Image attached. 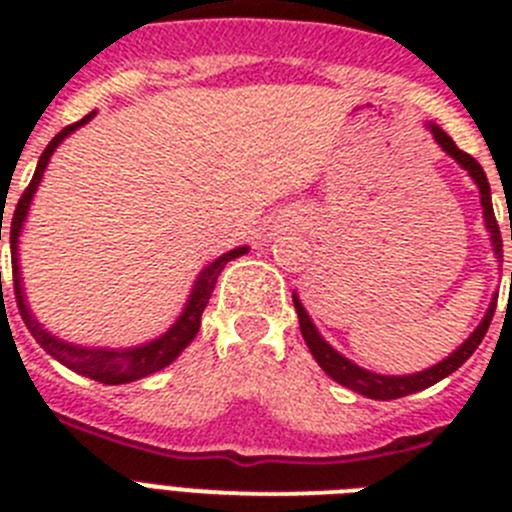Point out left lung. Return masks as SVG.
I'll list each match as a JSON object with an SVG mask.
<instances>
[{
    "label": "left lung",
    "mask_w": 512,
    "mask_h": 512,
    "mask_svg": "<svg viewBox=\"0 0 512 512\" xmlns=\"http://www.w3.org/2000/svg\"><path fill=\"white\" fill-rule=\"evenodd\" d=\"M431 133H433V138L438 140V146L449 153V156H454L456 161H459V164L464 166L469 174H472L474 182H477L479 197H482V210H485L487 230H490V235H492V246H495L497 259H503V238H500V225H497L495 210H492L490 182H487L485 169L479 166L477 158H472L469 153L461 151L454 140L443 133L438 125H431ZM510 241H512V228H510ZM292 300H295L297 318H300L302 338H305L307 348L312 351V356H315V361L320 364V369H323L328 377L336 379L338 384H346L348 390L359 392V395L369 397V400H397V397L413 395V392L425 390V387H431V384L441 382L443 377H449L451 372H456V369H459V366L464 364V361H467L474 351H477L479 343H482V338H485L487 328H490V323H492V315H495V305H497V297H495V302H492L490 310H487L485 320L477 325V330H474L472 336H469L467 341L456 348L449 359H443L441 364L431 366V369H425V372L410 374V377H382V374H372V372H366V369H359L356 364H351L348 359H343L341 354H336V351H333V348H330L328 343L318 336V330H315V325L310 323V318H307V312H305V307L300 305V300H297V297H292Z\"/></svg>",
    "instance_id": "left-lung-1"
}]
</instances>
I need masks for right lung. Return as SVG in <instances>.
<instances>
[{
	"label": "right lung",
	"instance_id": "add662e5",
	"mask_svg": "<svg viewBox=\"0 0 512 512\" xmlns=\"http://www.w3.org/2000/svg\"><path fill=\"white\" fill-rule=\"evenodd\" d=\"M94 117V112H89L87 117H81L79 122L74 125H66L56 138L45 146L43 156L38 161V169H35L33 179L27 184V189L22 192L20 202L15 207V215H12V225H9V248H12V284H15V300H17V310H20L22 320H25L27 330L33 333L35 341L53 356V359L61 361L63 366H69L74 372L84 374L89 379H97L102 384H128L135 382L140 377H148V374L158 372V369H164L166 364L176 359V356L182 354L184 348L192 343V338L197 336V330H200L202 323V312H205L207 302H210L212 289H215L217 277H220V271L225 269V264L233 259H238L241 253H246V248H233V251L223 253L220 259L212 261L205 271L200 274L197 284H194V292L189 297L187 307H184L182 318L176 320L174 328H169V333H164L156 341L146 343V346L140 348H128V351H104V348H79V346H69V343L58 341L53 338L51 333H45L38 323L33 320V315L27 312L25 300H22V287H20V269H17V235H20L22 223H25L27 207H30V200H33L35 189L40 184V176H43L45 166H48V158L51 153L56 151V146L61 143L63 138L69 133H74L76 128H81L84 122H89ZM0 241H2V225H0ZM2 277V271H0Z\"/></svg>",
	"mask_w": 512,
	"mask_h": 512
}]
</instances>
